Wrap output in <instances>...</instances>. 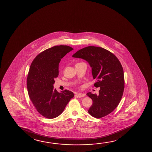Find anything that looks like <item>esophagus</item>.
<instances>
[{
    "instance_id": "esophagus-1",
    "label": "esophagus",
    "mask_w": 152,
    "mask_h": 152,
    "mask_svg": "<svg viewBox=\"0 0 152 152\" xmlns=\"http://www.w3.org/2000/svg\"><path fill=\"white\" fill-rule=\"evenodd\" d=\"M77 97H79V98H82V97H83V96H85V94H81V93H79V94H77Z\"/></svg>"
}]
</instances>
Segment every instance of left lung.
Masks as SVG:
<instances>
[{"mask_svg": "<svg viewBox=\"0 0 152 152\" xmlns=\"http://www.w3.org/2000/svg\"><path fill=\"white\" fill-rule=\"evenodd\" d=\"M73 57L87 61L92 68L94 87H100L99 95L87 93L93 104L88 113L100 118L111 113L119 104L125 88L122 65L118 58L101 47L89 46L77 51Z\"/></svg>", "mask_w": 152, "mask_h": 152, "instance_id": "obj_1", "label": "left lung"}]
</instances>
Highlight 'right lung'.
Listing matches in <instances>:
<instances>
[{
    "label": "right lung",
    "instance_id": "right-lung-1",
    "mask_svg": "<svg viewBox=\"0 0 152 152\" xmlns=\"http://www.w3.org/2000/svg\"><path fill=\"white\" fill-rule=\"evenodd\" d=\"M73 50L67 45L53 46L39 54L31 63L27 78L28 93L36 110L45 118L60 115L74 96L72 92L60 93L53 87L61 59Z\"/></svg>",
    "mask_w": 152,
    "mask_h": 152
}]
</instances>
